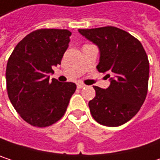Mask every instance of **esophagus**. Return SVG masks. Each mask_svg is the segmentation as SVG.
I'll use <instances>...</instances> for the list:
<instances>
[{
  "label": "esophagus",
  "mask_w": 160,
  "mask_h": 160,
  "mask_svg": "<svg viewBox=\"0 0 160 160\" xmlns=\"http://www.w3.org/2000/svg\"><path fill=\"white\" fill-rule=\"evenodd\" d=\"M85 86H86V85L83 84V83H78V84H77V87H78L79 89H82V88H84Z\"/></svg>",
  "instance_id": "obj_1"
}]
</instances>
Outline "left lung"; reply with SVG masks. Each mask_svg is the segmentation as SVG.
<instances>
[{"label":"left lung","mask_w":160,"mask_h":160,"mask_svg":"<svg viewBox=\"0 0 160 160\" xmlns=\"http://www.w3.org/2000/svg\"><path fill=\"white\" fill-rule=\"evenodd\" d=\"M79 32L99 48L96 68L110 80L107 89L93 87L95 97L89 102L91 114L102 125L120 126L137 114L145 100L149 78L146 52L136 38L115 27Z\"/></svg>","instance_id":"obj_1"}]
</instances>
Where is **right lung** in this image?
Here are the masks:
<instances>
[{
	"mask_svg": "<svg viewBox=\"0 0 160 160\" xmlns=\"http://www.w3.org/2000/svg\"><path fill=\"white\" fill-rule=\"evenodd\" d=\"M70 36L68 29L32 31L18 42L8 59L5 76L9 99L32 126L42 128L58 121L76 91L73 82L49 80L52 68L61 64Z\"/></svg>",
	"mask_w": 160,
	"mask_h": 160,
	"instance_id": "1",
	"label": "right lung"
}]
</instances>
